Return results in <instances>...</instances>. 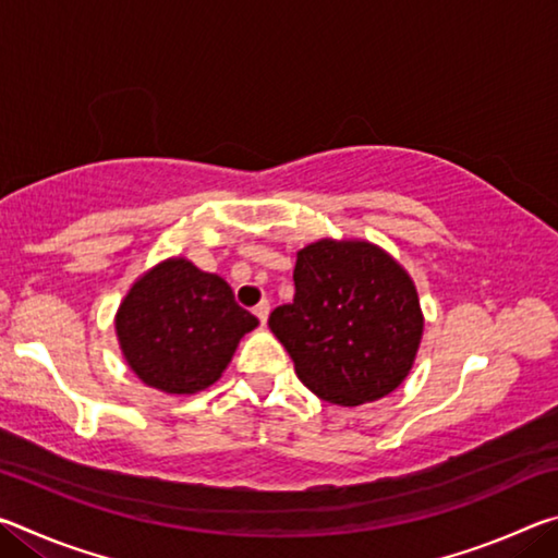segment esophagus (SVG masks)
Wrapping results in <instances>:
<instances>
[{
    "label": "esophagus",
    "instance_id": "obj_1",
    "mask_svg": "<svg viewBox=\"0 0 558 558\" xmlns=\"http://www.w3.org/2000/svg\"><path fill=\"white\" fill-rule=\"evenodd\" d=\"M268 313H270V302L268 300H260L256 307H253V315H256L260 319V325H266L268 319Z\"/></svg>",
    "mask_w": 558,
    "mask_h": 558
}]
</instances>
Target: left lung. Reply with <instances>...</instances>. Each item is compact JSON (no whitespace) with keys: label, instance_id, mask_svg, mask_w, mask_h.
<instances>
[{"label":"left lung","instance_id":"left-lung-1","mask_svg":"<svg viewBox=\"0 0 558 558\" xmlns=\"http://www.w3.org/2000/svg\"><path fill=\"white\" fill-rule=\"evenodd\" d=\"M295 298L268 327L319 399L359 405L391 393L418 352L423 317L411 278L364 241H317L298 253Z\"/></svg>","mask_w":558,"mask_h":558}]
</instances>
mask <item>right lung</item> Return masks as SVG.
Segmentation results:
<instances>
[{
  "mask_svg": "<svg viewBox=\"0 0 558 558\" xmlns=\"http://www.w3.org/2000/svg\"><path fill=\"white\" fill-rule=\"evenodd\" d=\"M258 325L223 278L184 258L140 278L118 310L122 354L140 379L165 393H194L229 366L241 337Z\"/></svg>",
  "mask_w": 558,
  "mask_h": 558,
  "instance_id": "right-lung-1",
  "label": "right lung"
}]
</instances>
